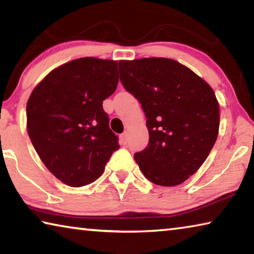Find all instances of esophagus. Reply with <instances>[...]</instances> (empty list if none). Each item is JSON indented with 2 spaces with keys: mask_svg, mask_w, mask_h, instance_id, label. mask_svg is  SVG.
Here are the masks:
<instances>
[{
  "mask_svg": "<svg viewBox=\"0 0 254 254\" xmlns=\"http://www.w3.org/2000/svg\"><path fill=\"white\" fill-rule=\"evenodd\" d=\"M121 140H122V143H123V144H127V140H128L127 132H124V133H123V134L121 135Z\"/></svg>",
  "mask_w": 254,
  "mask_h": 254,
  "instance_id": "obj_1",
  "label": "esophagus"
}]
</instances>
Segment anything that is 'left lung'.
Masks as SVG:
<instances>
[{
    "instance_id": "8db88e82",
    "label": "left lung",
    "mask_w": 254,
    "mask_h": 254,
    "mask_svg": "<svg viewBox=\"0 0 254 254\" xmlns=\"http://www.w3.org/2000/svg\"><path fill=\"white\" fill-rule=\"evenodd\" d=\"M119 65L123 86L147 117L149 144L134 160L151 183L177 186L200 168L217 139L220 106L213 88L174 59Z\"/></svg>"
}]
</instances>
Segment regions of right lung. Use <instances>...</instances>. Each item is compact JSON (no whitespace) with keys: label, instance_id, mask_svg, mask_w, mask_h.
Instances as JSON below:
<instances>
[{"label":"right lung","instance_id":"add662e5","mask_svg":"<svg viewBox=\"0 0 254 254\" xmlns=\"http://www.w3.org/2000/svg\"><path fill=\"white\" fill-rule=\"evenodd\" d=\"M119 83L117 60L84 57L51 70L30 95V140L51 174L71 187L93 183L120 148L103 101Z\"/></svg>","mask_w":254,"mask_h":254}]
</instances>
